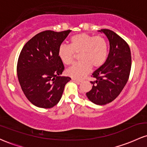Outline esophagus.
Listing matches in <instances>:
<instances>
[{"mask_svg":"<svg viewBox=\"0 0 147 147\" xmlns=\"http://www.w3.org/2000/svg\"><path fill=\"white\" fill-rule=\"evenodd\" d=\"M72 81H73V82H77V83H81V82H83V81L82 80H79V79H72Z\"/></svg>","mask_w":147,"mask_h":147,"instance_id":"1","label":"esophagus"}]
</instances>
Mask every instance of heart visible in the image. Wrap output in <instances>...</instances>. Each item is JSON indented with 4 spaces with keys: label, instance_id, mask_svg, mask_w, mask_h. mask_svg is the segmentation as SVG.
<instances>
[{
    "label": "heart",
    "instance_id": "b5f03b06",
    "mask_svg": "<svg viewBox=\"0 0 147 147\" xmlns=\"http://www.w3.org/2000/svg\"><path fill=\"white\" fill-rule=\"evenodd\" d=\"M79 54V63L67 69V75L82 79L90 72L91 68H99L104 65L108 56V43L102 36L80 33L72 36L70 45L61 44L58 48V57L65 65H70Z\"/></svg>",
    "mask_w": 147,
    "mask_h": 147
}]
</instances>
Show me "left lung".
Masks as SVG:
<instances>
[{"mask_svg": "<svg viewBox=\"0 0 147 147\" xmlns=\"http://www.w3.org/2000/svg\"><path fill=\"white\" fill-rule=\"evenodd\" d=\"M99 32L107 36L110 50L104 65L92 74L95 81L90 82L92 87L86 92V96L94 104L105 105L113 102L127 83L131 68V56L129 45L119 35L108 29Z\"/></svg>", "mask_w": 147, "mask_h": 147, "instance_id": "obj_1", "label": "left lung"}]
</instances>
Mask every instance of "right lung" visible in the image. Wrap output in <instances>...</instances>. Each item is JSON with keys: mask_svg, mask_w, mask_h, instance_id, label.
Returning a JSON list of instances; mask_svg holds the SVG:
<instances>
[{"mask_svg": "<svg viewBox=\"0 0 147 147\" xmlns=\"http://www.w3.org/2000/svg\"><path fill=\"white\" fill-rule=\"evenodd\" d=\"M71 30H46L25 43L17 63V76L25 97L34 106L50 109L61 98L65 84L71 79L61 77L64 65L58 48Z\"/></svg>", "mask_w": 147, "mask_h": 147, "instance_id": "obj_1", "label": "right lung"}]
</instances>
